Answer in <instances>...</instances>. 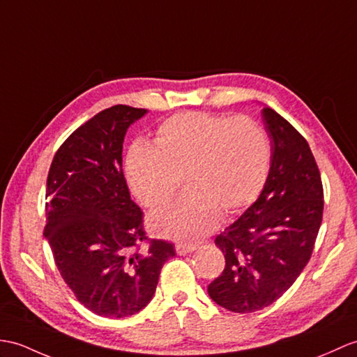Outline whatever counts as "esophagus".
<instances>
[{
  "instance_id": "esophagus-1",
  "label": "esophagus",
  "mask_w": 357,
  "mask_h": 357,
  "mask_svg": "<svg viewBox=\"0 0 357 357\" xmlns=\"http://www.w3.org/2000/svg\"><path fill=\"white\" fill-rule=\"evenodd\" d=\"M175 250L179 255H187L190 252H193L196 250V245L192 243H176L175 245Z\"/></svg>"
}]
</instances>
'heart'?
Wrapping results in <instances>:
<instances>
[{
  "mask_svg": "<svg viewBox=\"0 0 357 357\" xmlns=\"http://www.w3.org/2000/svg\"><path fill=\"white\" fill-rule=\"evenodd\" d=\"M271 147L251 119H225L181 112L156 129L153 146L132 144L124 172L128 184L147 208L167 204L182 178L187 192L149 219L155 234L196 242L229 216L252 204L266 184Z\"/></svg>",
  "mask_w": 357,
  "mask_h": 357,
  "instance_id": "heart-1",
  "label": "heart"
}]
</instances>
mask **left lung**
<instances>
[{
    "mask_svg": "<svg viewBox=\"0 0 357 357\" xmlns=\"http://www.w3.org/2000/svg\"><path fill=\"white\" fill-rule=\"evenodd\" d=\"M271 169L260 196L216 237L225 269L208 286L220 307L250 313L277 301L309 263L322 222L324 192L307 141L271 107Z\"/></svg>",
    "mask_w": 357,
    "mask_h": 357,
    "instance_id": "8db88e82",
    "label": "left lung"
}]
</instances>
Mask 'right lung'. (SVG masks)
I'll return each instance as SVG.
<instances>
[{
  "instance_id": "obj_1",
  "label": "right lung",
  "mask_w": 357,
  "mask_h": 357,
  "mask_svg": "<svg viewBox=\"0 0 357 357\" xmlns=\"http://www.w3.org/2000/svg\"><path fill=\"white\" fill-rule=\"evenodd\" d=\"M146 109L117 105L65 139L47 178V225L62 278L86 309L126 318L151 303L175 246L152 240L146 251L143 211L123 175V141Z\"/></svg>"
}]
</instances>
